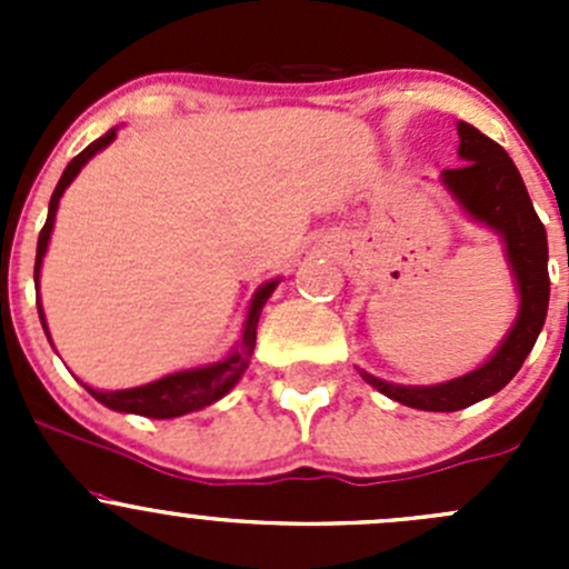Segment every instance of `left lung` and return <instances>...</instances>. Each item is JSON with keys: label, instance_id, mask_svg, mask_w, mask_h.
I'll list each match as a JSON object with an SVG mask.
<instances>
[{"label": "left lung", "instance_id": "8db88e82", "mask_svg": "<svg viewBox=\"0 0 569 569\" xmlns=\"http://www.w3.org/2000/svg\"><path fill=\"white\" fill-rule=\"evenodd\" d=\"M457 134H460V159L465 164L443 170V183L476 222L496 231L507 244V261L518 280L520 311L492 358L457 380L410 388L377 380L363 371V380L388 399L429 412L462 410L501 391L518 375L537 343L550 300L548 237L518 168L496 140L465 120L457 123Z\"/></svg>", "mask_w": 569, "mask_h": 569}]
</instances>
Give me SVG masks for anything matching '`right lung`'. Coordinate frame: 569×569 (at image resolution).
Instances as JSON below:
<instances>
[{
  "label": "right lung",
  "instance_id": "obj_1",
  "mask_svg": "<svg viewBox=\"0 0 569 569\" xmlns=\"http://www.w3.org/2000/svg\"><path fill=\"white\" fill-rule=\"evenodd\" d=\"M114 131L118 129H109L104 137H99L96 142H90V146L84 148L79 157H73L71 162H68L66 173H62L60 181H57L54 192H51V200H49V217H46V226L38 237L36 280L40 274V263H43L46 248H49V237H51V228H54V214H57V206H60L62 192H66L68 183L79 176V170L88 164V159H93L101 148H107L109 142L114 140ZM274 286H278V280H269V283H263L261 289L252 295L248 319H244L242 338H239L237 349H233L228 358H222L220 363L200 366V369L176 371V375L162 377V380L148 382V386H140V388H126V391H96V388H90V386H84V388H88L93 399H99L101 405L109 407V410L134 412V416H146V418H176V416H187V412L203 410V407L214 405L217 399H222V396H226L239 380H242L244 369H248V363L252 358V349H256L258 317H261V308L267 306V300H269V295L274 291ZM38 317H40V325H43V330H46L40 297H38ZM46 336H49V330H46Z\"/></svg>",
  "mask_w": 569,
  "mask_h": 569
}]
</instances>
